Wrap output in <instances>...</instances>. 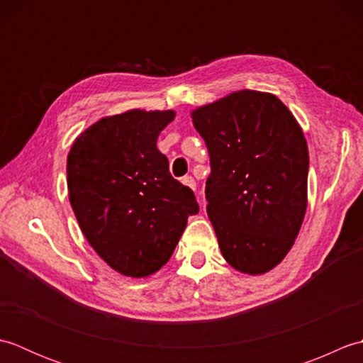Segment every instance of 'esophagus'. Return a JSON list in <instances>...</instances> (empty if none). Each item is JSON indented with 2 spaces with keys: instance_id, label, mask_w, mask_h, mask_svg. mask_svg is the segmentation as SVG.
Wrapping results in <instances>:
<instances>
[{
  "instance_id": "esophagus-1",
  "label": "esophagus",
  "mask_w": 363,
  "mask_h": 363,
  "mask_svg": "<svg viewBox=\"0 0 363 363\" xmlns=\"http://www.w3.org/2000/svg\"><path fill=\"white\" fill-rule=\"evenodd\" d=\"M182 184L186 187H189L190 190H195L196 189V182H195V179L191 176H186V177H182Z\"/></svg>"
}]
</instances>
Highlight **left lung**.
Returning <instances> with one entry per match:
<instances>
[{"instance_id":"left-lung-1","label":"left lung","mask_w":363,"mask_h":363,"mask_svg":"<svg viewBox=\"0 0 363 363\" xmlns=\"http://www.w3.org/2000/svg\"><path fill=\"white\" fill-rule=\"evenodd\" d=\"M209 150L207 215L228 264L264 274L287 256L307 209L309 150L299 123L268 91L238 90L191 111Z\"/></svg>"}]
</instances>
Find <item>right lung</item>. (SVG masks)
<instances>
[{
    "label": "right lung",
    "mask_w": 363,
    "mask_h": 363,
    "mask_svg": "<svg viewBox=\"0 0 363 363\" xmlns=\"http://www.w3.org/2000/svg\"><path fill=\"white\" fill-rule=\"evenodd\" d=\"M174 111L130 109L81 133L67 159L68 198L91 248L115 272L148 277L164 267L199 207L168 172L157 137Z\"/></svg>",
    "instance_id": "right-lung-1"
}]
</instances>
